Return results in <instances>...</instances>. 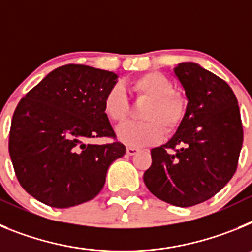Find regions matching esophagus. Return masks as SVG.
Here are the masks:
<instances>
[{
  "label": "esophagus",
  "mask_w": 252,
  "mask_h": 252,
  "mask_svg": "<svg viewBox=\"0 0 252 252\" xmlns=\"http://www.w3.org/2000/svg\"><path fill=\"white\" fill-rule=\"evenodd\" d=\"M137 151H139V149L133 148V146H127V148H126V153H127L128 155H135Z\"/></svg>",
  "instance_id": "1"
}]
</instances>
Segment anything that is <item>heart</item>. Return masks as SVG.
<instances>
[{
  "label": "heart",
  "mask_w": 252,
  "mask_h": 252,
  "mask_svg": "<svg viewBox=\"0 0 252 252\" xmlns=\"http://www.w3.org/2000/svg\"><path fill=\"white\" fill-rule=\"evenodd\" d=\"M137 99H146L141 111L145 121L126 124L117 130V136L130 146H145L160 141L164 131L168 135L182 126L188 112V98L174 91L170 78L159 72L137 75L130 82ZM103 112L115 124H124L131 112V104L124 88L119 84L111 87L103 98Z\"/></svg>",
  "instance_id": "b5f03b06"
}]
</instances>
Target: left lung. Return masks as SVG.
Wrapping results in <instances>:
<instances>
[{
	"label": "left lung",
	"instance_id": "left-lung-1",
	"mask_svg": "<svg viewBox=\"0 0 252 252\" xmlns=\"http://www.w3.org/2000/svg\"><path fill=\"white\" fill-rule=\"evenodd\" d=\"M174 73L188 112L174 136L151 150L144 182L161 201L190 207L217 194L233 177L244 130L237 98L223 79L195 63L179 64Z\"/></svg>",
	"mask_w": 252,
	"mask_h": 252
}]
</instances>
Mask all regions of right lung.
<instances>
[{
    "label": "right lung",
    "mask_w": 252,
    "mask_h": 252,
    "mask_svg": "<svg viewBox=\"0 0 252 252\" xmlns=\"http://www.w3.org/2000/svg\"><path fill=\"white\" fill-rule=\"evenodd\" d=\"M116 81L113 72L66 64L19 102L8 151L19 183L35 199L68 208L101 192L108 166L126 153L103 112L104 94ZM94 137L114 141L93 146Z\"/></svg>",
    "instance_id": "right-lung-1"
}]
</instances>
